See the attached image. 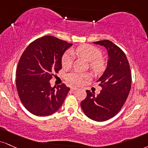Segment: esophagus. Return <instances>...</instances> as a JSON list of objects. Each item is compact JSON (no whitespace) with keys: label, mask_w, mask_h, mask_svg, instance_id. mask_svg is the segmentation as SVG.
I'll return each mask as SVG.
<instances>
[{"label":"esophagus","mask_w":148,"mask_h":148,"mask_svg":"<svg viewBox=\"0 0 148 148\" xmlns=\"http://www.w3.org/2000/svg\"><path fill=\"white\" fill-rule=\"evenodd\" d=\"M71 90H78V88H76V87H71Z\"/></svg>","instance_id":"esophagus-1"}]
</instances>
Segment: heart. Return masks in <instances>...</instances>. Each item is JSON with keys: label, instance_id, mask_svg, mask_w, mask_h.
Here are the masks:
<instances>
[{"label": "heart", "instance_id": "1", "mask_svg": "<svg viewBox=\"0 0 148 148\" xmlns=\"http://www.w3.org/2000/svg\"><path fill=\"white\" fill-rule=\"evenodd\" d=\"M72 52L90 62V69L96 74H100L105 70L106 62L101 58L102 54L101 51L94 46L85 44L79 46L73 50ZM73 60L74 57L70 51L65 52L61 58L62 67L65 69L69 68L72 66ZM88 77L89 76L87 74L72 72L65 75V80L70 84L80 85L83 84V82L88 79Z\"/></svg>", "mask_w": 148, "mask_h": 148}]
</instances>
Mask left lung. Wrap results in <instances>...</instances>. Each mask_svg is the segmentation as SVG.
Masks as SVG:
<instances>
[{"label": "left lung", "instance_id": "8db88e82", "mask_svg": "<svg viewBox=\"0 0 148 148\" xmlns=\"http://www.w3.org/2000/svg\"><path fill=\"white\" fill-rule=\"evenodd\" d=\"M94 43L104 46L108 52V66L98 80L101 87L100 94L95 96L86 90L87 97L81 106L85 114L96 121H105L120 111L129 95L132 74L129 62L123 51L108 40Z\"/></svg>", "mask_w": 148, "mask_h": 148}]
</instances>
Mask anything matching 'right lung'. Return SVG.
I'll return each instance as SVG.
<instances>
[{
    "mask_svg": "<svg viewBox=\"0 0 148 148\" xmlns=\"http://www.w3.org/2000/svg\"><path fill=\"white\" fill-rule=\"evenodd\" d=\"M72 43L51 36L32 42L18 63L16 85L19 99L30 113L38 116L54 114L62 106L69 88L62 83L51 88L49 81L61 69V58Z\"/></svg>",
    "mask_w": 148,
    "mask_h": 148,
    "instance_id": "right-lung-1",
    "label": "right lung"
}]
</instances>
